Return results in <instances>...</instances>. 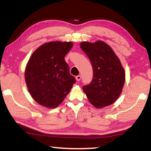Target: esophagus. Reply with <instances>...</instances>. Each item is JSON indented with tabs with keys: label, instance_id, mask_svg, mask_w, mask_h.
Returning <instances> with one entry per match:
<instances>
[{
	"label": "esophagus",
	"instance_id": "1",
	"mask_svg": "<svg viewBox=\"0 0 151 151\" xmlns=\"http://www.w3.org/2000/svg\"><path fill=\"white\" fill-rule=\"evenodd\" d=\"M81 76H76V80H77L78 81H80V80H81Z\"/></svg>",
	"mask_w": 151,
	"mask_h": 151
}]
</instances>
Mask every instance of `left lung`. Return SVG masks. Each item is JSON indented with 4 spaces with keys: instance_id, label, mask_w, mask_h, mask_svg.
Segmentation results:
<instances>
[{
    "instance_id": "8db88e82",
    "label": "left lung",
    "mask_w": 151,
    "mask_h": 151,
    "mask_svg": "<svg viewBox=\"0 0 151 151\" xmlns=\"http://www.w3.org/2000/svg\"><path fill=\"white\" fill-rule=\"evenodd\" d=\"M80 47L90 60L93 77L83 90L90 104L97 109L113 104L122 92L125 70L111 47L101 40L82 42Z\"/></svg>"
}]
</instances>
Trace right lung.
Wrapping results in <instances>:
<instances>
[{
    "label": "right lung",
    "instance_id": "obj_1",
    "mask_svg": "<svg viewBox=\"0 0 151 151\" xmlns=\"http://www.w3.org/2000/svg\"><path fill=\"white\" fill-rule=\"evenodd\" d=\"M73 45L71 42H46L29 59L24 72L26 83L32 97L40 105L57 107L75 83L64 59Z\"/></svg>",
    "mask_w": 151,
    "mask_h": 151
}]
</instances>
